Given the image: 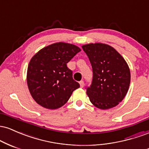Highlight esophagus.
<instances>
[{"mask_svg": "<svg viewBox=\"0 0 149 149\" xmlns=\"http://www.w3.org/2000/svg\"><path fill=\"white\" fill-rule=\"evenodd\" d=\"M79 83L80 87H81V88H83V86H84V81H83V80H81V81L79 82Z\"/></svg>", "mask_w": 149, "mask_h": 149, "instance_id": "34e87169", "label": "esophagus"}]
</instances>
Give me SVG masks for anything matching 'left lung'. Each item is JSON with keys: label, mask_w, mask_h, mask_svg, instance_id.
Masks as SVG:
<instances>
[{"label": "left lung", "mask_w": 149, "mask_h": 149, "mask_svg": "<svg viewBox=\"0 0 149 149\" xmlns=\"http://www.w3.org/2000/svg\"><path fill=\"white\" fill-rule=\"evenodd\" d=\"M90 61L93 77L87 87L91 103L100 109L117 106L125 97L130 71L123 57L111 46L91 43L82 46Z\"/></svg>", "instance_id": "obj_1"}]
</instances>
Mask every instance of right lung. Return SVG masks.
Segmentation results:
<instances>
[{
	"label": "right lung",
	"instance_id": "obj_1",
	"mask_svg": "<svg viewBox=\"0 0 149 149\" xmlns=\"http://www.w3.org/2000/svg\"><path fill=\"white\" fill-rule=\"evenodd\" d=\"M80 51L72 44L57 42L40 49L31 58L27 69V85L39 105L49 109L60 108L80 88L67 66Z\"/></svg>",
	"mask_w": 149,
	"mask_h": 149
}]
</instances>
